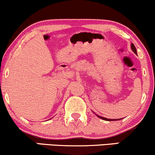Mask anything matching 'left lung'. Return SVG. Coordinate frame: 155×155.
I'll list each match as a JSON object with an SVG mask.
<instances>
[{
    "label": "left lung",
    "instance_id": "1",
    "mask_svg": "<svg viewBox=\"0 0 155 155\" xmlns=\"http://www.w3.org/2000/svg\"><path fill=\"white\" fill-rule=\"evenodd\" d=\"M131 49H132V50L133 52L135 53V54H137V51H136V47H135L134 44H131ZM97 115V114H96ZM97 117H98L99 118L102 119V120H106V121H117V120H120L121 119H117V120H110V119H107V118H105V117H101V116H98V115H97Z\"/></svg>",
    "mask_w": 155,
    "mask_h": 155
}]
</instances>
